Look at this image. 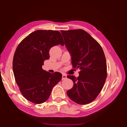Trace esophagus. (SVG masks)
Listing matches in <instances>:
<instances>
[{
	"mask_svg": "<svg viewBox=\"0 0 127 127\" xmlns=\"http://www.w3.org/2000/svg\"><path fill=\"white\" fill-rule=\"evenodd\" d=\"M66 75H65V74H63L62 75V80H65V79H66Z\"/></svg>",
	"mask_w": 127,
	"mask_h": 127,
	"instance_id": "1",
	"label": "esophagus"
}]
</instances>
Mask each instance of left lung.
Listing matches in <instances>:
<instances>
[{
  "mask_svg": "<svg viewBox=\"0 0 127 127\" xmlns=\"http://www.w3.org/2000/svg\"><path fill=\"white\" fill-rule=\"evenodd\" d=\"M65 45L71 56L73 68H79V77L68 75L73 87L66 92L79 104L93 102L103 89L107 76V62L100 45L83 29L61 31Z\"/></svg>",
  "mask_w": 127,
  "mask_h": 127,
  "instance_id": "8db88e82",
  "label": "left lung"
}]
</instances>
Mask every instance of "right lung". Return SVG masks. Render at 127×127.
Returning <instances> with one entry per match:
<instances>
[{
	"label": "right lung",
	"mask_w": 127,
	"mask_h": 127,
	"mask_svg": "<svg viewBox=\"0 0 127 127\" xmlns=\"http://www.w3.org/2000/svg\"><path fill=\"white\" fill-rule=\"evenodd\" d=\"M64 45L58 31L38 30L25 37L16 49L13 60L15 82L24 97L33 103L45 102L53 88L61 81L59 72L51 74L42 69L44 61L49 58V50L55 45Z\"/></svg>",
	"instance_id": "right-lung-1"
}]
</instances>
